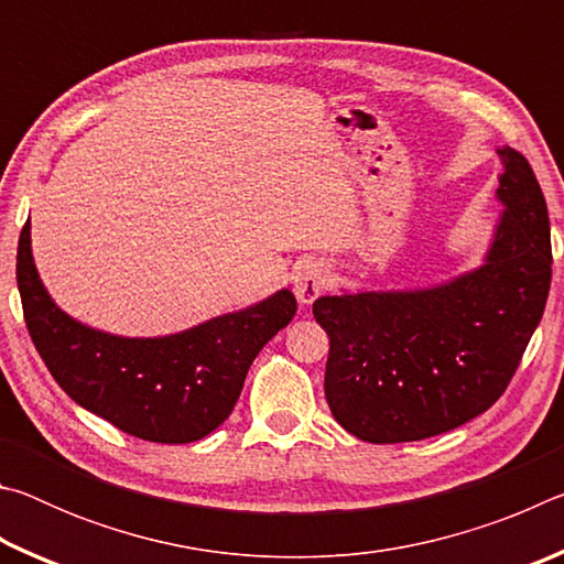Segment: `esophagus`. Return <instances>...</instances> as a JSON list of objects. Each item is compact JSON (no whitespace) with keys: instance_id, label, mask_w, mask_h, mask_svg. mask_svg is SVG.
I'll return each mask as SVG.
<instances>
[{"instance_id":"obj_1","label":"esophagus","mask_w":564,"mask_h":564,"mask_svg":"<svg viewBox=\"0 0 564 564\" xmlns=\"http://www.w3.org/2000/svg\"><path fill=\"white\" fill-rule=\"evenodd\" d=\"M328 269L323 261H305L293 273V293L301 303H313L326 289Z\"/></svg>"}]
</instances>
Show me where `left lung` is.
<instances>
[{
	"mask_svg": "<svg viewBox=\"0 0 564 564\" xmlns=\"http://www.w3.org/2000/svg\"><path fill=\"white\" fill-rule=\"evenodd\" d=\"M502 206L480 265L415 289H340L313 316L328 333L326 400L366 443L441 435L485 413L520 366L545 311L547 206L528 159L498 149Z\"/></svg>",
	"mask_w": 564,
	"mask_h": 564,
	"instance_id": "left-lung-1",
	"label": "left lung"
}]
</instances>
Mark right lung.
I'll list each match as a JSON object with an SVG mask.
<instances>
[{"label":"right lung","mask_w":564,"mask_h":564,"mask_svg":"<svg viewBox=\"0 0 564 564\" xmlns=\"http://www.w3.org/2000/svg\"><path fill=\"white\" fill-rule=\"evenodd\" d=\"M17 285L30 336L74 403L151 443H194L231 415L251 362L295 316L289 289L186 330L129 338L91 328L46 291L26 221L17 248Z\"/></svg>","instance_id":"obj_1"}]
</instances>
